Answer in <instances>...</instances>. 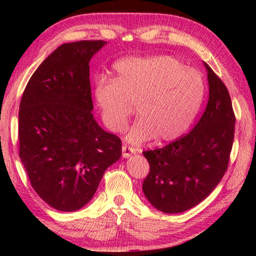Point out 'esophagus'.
<instances>
[{
    "instance_id": "1",
    "label": "esophagus",
    "mask_w": 256,
    "mask_h": 256,
    "mask_svg": "<svg viewBox=\"0 0 256 256\" xmlns=\"http://www.w3.org/2000/svg\"><path fill=\"white\" fill-rule=\"evenodd\" d=\"M122 152H123V157L124 158H128L131 157V156L136 152V149L132 148V146H128L126 144H124L122 146Z\"/></svg>"
}]
</instances>
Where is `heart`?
<instances>
[{
  "label": "heart",
  "mask_w": 256,
  "mask_h": 256,
  "mask_svg": "<svg viewBox=\"0 0 256 256\" xmlns=\"http://www.w3.org/2000/svg\"><path fill=\"white\" fill-rule=\"evenodd\" d=\"M112 80L96 82L94 99L105 126L116 133L125 128L136 106L138 118L126 136L132 144L180 138L204 96L201 73L172 56L122 58L112 66Z\"/></svg>",
  "instance_id": "heart-1"
}]
</instances>
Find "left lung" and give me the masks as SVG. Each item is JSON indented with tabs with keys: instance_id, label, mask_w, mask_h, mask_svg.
I'll list each match as a JSON object with an SVG mask.
<instances>
[{
	"instance_id": "obj_1",
	"label": "left lung",
	"mask_w": 256,
	"mask_h": 256,
	"mask_svg": "<svg viewBox=\"0 0 256 256\" xmlns=\"http://www.w3.org/2000/svg\"><path fill=\"white\" fill-rule=\"evenodd\" d=\"M209 99L192 131L166 146L144 151L150 164L142 190L156 209L180 214L202 202L227 170L235 134L232 99L206 63Z\"/></svg>"
}]
</instances>
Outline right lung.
<instances>
[{
	"label": "right lung",
	"mask_w": 256,
	"mask_h": 256,
	"mask_svg": "<svg viewBox=\"0 0 256 256\" xmlns=\"http://www.w3.org/2000/svg\"><path fill=\"white\" fill-rule=\"evenodd\" d=\"M104 40L66 42L42 62L19 110V157L36 193L64 212L92 200L122 142L92 115L89 62Z\"/></svg>",
	"instance_id": "add662e5"
}]
</instances>
